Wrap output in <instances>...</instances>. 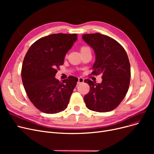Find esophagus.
Segmentation results:
<instances>
[{
    "instance_id": "1",
    "label": "esophagus",
    "mask_w": 154,
    "mask_h": 154,
    "mask_svg": "<svg viewBox=\"0 0 154 154\" xmlns=\"http://www.w3.org/2000/svg\"><path fill=\"white\" fill-rule=\"evenodd\" d=\"M84 82V79L82 77H79V78L78 79V82H77L78 84H82V83H83Z\"/></svg>"
}]
</instances>
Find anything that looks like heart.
<instances>
[{
	"label": "heart",
	"mask_w": 154,
	"mask_h": 154,
	"mask_svg": "<svg viewBox=\"0 0 154 154\" xmlns=\"http://www.w3.org/2000/svg\"><path fill=\"white\" fill-rule=\"evenodd\" d=\"M87 48H88L87 47H85V46H83V47H81V51H84V50H85V49H87Z\"/></svg>",
	"instance_id": "heart-1"
}]
</instances>
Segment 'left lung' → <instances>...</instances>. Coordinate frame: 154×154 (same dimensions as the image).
<instances>
[{
    "label": "left lung",
    "mask_w": 154,
    "mask_h": 154,
    "mask_svg": "<svg viewBox=\"0 0 154 154\" xmlns=\"http://www.w3.org/2000/svg\"><path fill=\"white\" fill-rule=\"evenodd\" d=\"M82 39L95 52L94 75L102 74V81L85 79L90 86L84 101L86 107L99 112H110L122 101L131 81V65L123 47L116 40L99 33L82 35Z\"/></svg>",
    "instance_id": "left-lung-1"
}]
</instances>
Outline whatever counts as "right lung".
<instances>
[{
    "instance_id": "obj_1",
    "label": "right lung",
    "mask_w": 154,
    "mask_h": 154,
    "mask_svg": "<svg viewBox=\"0 0 154 154\" xmlns=\"http://www.w3.org/2000/svg\"><path fill=\"white\" fill-rule=\"evenodd\" d=\"M77 40L75 34H54L32 44L24 57L22 80L31 102L46 114H56L67 107L78 79L70 76L60 82L57 69Z\"/></svg>"
}]
</instances>
